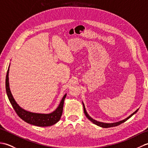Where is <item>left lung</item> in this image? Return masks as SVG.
<instances>
[{"mask_svg": "<svg viewBox=\"0 0 148 148\" xmlns=\"http://www.w3.org/2000/svg\"><path fill=\"white\" fill-rule=\"evenodd\" d=\"M82 103H83V106L84 114H85V116H86V118L88 119L90 121H92L93 123L95 124L96 125H97V126L100 127H102V128H110V127H113L118 126V125L123 123L125 122V121L127 120V119H128L130 118H131L132 116L134 114H136V113L138 111V110H139V109H137L136 111L134 112L132 114H131L129 116H128L127 118H126L124 119H122V120H120V121H119L114 122V123H103V122H100V121H97V120H95V119H94L92 117H91V116L88 114V112H87L86 110L85 109V106H84V103L83 102H82Z\"/></svg>", "mask_w": 148, "mask_h": 148, "instance_id": "obj_1", "label": "left lung"}]
</instances>
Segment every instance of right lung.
I'll return each mask as SVG.
<instances>
[{"instance_id": "add662e5", "label": "right lung", "mask_w": 148, "mask_h": 148, "mask_svg": "<svg viewBox=\"0 0 148 148\" xmlns=\"http://www.w3.org/2000/svg\"><path fill=\"white\" fill-rule=\"evenodd\" d=\"M9 65L8 70L7 72L5 78V90L8 99L10 101V103L12 106V108L14 109V111L16 112L19 117L23 119V121L28 123L35 125L38 127H49L56 123L61 118L63 112V108H64V103L67 93H65L62 99L60 102L58 106L56 109L50 113H37L30 112L23 108H21L19 106L17 102H16L13 96H12L11 92L9 88Z\"/></svg>"}]
</instances>
